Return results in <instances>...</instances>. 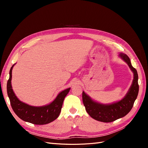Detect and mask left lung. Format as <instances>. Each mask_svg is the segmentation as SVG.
<instances>
[{
  "mask_svg": "<svg viewBox=\"0 0 148 148\" xmlns=\"http://www.w3.org/2000/svg\"><path fill=\"white\" fill-rule=\"evenodd\" d=\"M119 57L126 62L133 72V83L127 95L120 101L110 104H102L94 101L83 91V104L88 114L97 121L102 122H112L122 118L129 113L133 106L139 91L138 83V75L136 70L132 65L129 57L123 53H120Z\"/></svg>",
  "mask_w": 148,
  "mask_h": 148,
  "instance_id": "left-lung-1",
  "label": "left lung"
}]
</instances>
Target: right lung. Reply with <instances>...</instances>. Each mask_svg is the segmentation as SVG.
I'll list each match as a JSON object with an SVG mask.
<instances>
[{"instance_id":"right-lung-1","label":"right lung","mask_w":148,"mask_h":148,"mask_svg":"<svg viewBox=\"0 0 148 148\" xmlns=\"http://www.w3.org/2000/svg\"><path fill=\"white\" fill-rule=\"evenodd\" d=\"M14 65L10 70V77L7 82V95L13 110L21 120L34 125H45L52 122L59 116L62 104L70 88L60 92L51 104L41 107H34L26 104L18 99L13 92L11 80L12 71Z\"/></svg>"}]
</instances>
